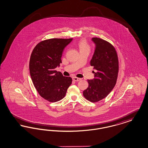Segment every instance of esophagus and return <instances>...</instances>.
<instances>
[{"mask_svg": "<svg viewBox=\"0 0 148 148\" xmlns=\"http://www.w3.org/2000/svg\"><path fill=\"white\" fill-rule=\"evenodd\" d=\"M73 80H74V81H76V82H78V81H80L82 79L81 78H79V77H72Z\"/></svg>", "mask_w": 148, "mask_h": 148, "instance_id": "1", "label": "esophagus"}]
</instances>
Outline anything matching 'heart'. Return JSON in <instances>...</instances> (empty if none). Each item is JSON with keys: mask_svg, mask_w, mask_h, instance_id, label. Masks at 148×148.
Returning <instances> with one entry per match:
<instances>
[{"mask_svg": "<svg viewBox=\"0 0 148 148\" xmlns=\"http://www.w3.org/2000/svg\"><path fill=\"white\" fill-rule=\"evenodd\" d=\"M78 47L80 50V51H90V47L85 40H81L78 42Z\"/></svg>", "mask_w": 148, "mask_h": 148, "instance_id": "heart-1", "label": "heart"}]
</instances>
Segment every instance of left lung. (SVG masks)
Instances as JSON below:
<instances>
[{
  "instance_id": "left-lung-1",
  "label": "left lung",
  "mask_w": 148,
  "mask_h": 148,
  "mask_svg": "<svg viewBox=\"0 0 148 148\" xmlns=\"http://www.w3.org/2000/svg\"><path fill=\"white\" fill-rule=\"evenodd\" d=\"M95 50L90 60L94 78L88 80L89 86L83 91L85 98L97 102L112 92L116 83L119 63L116 51L113 45L99 38H92Z\"/></svg>"
}]
</instances>
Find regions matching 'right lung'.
I'll return each mask as SVG.
<instances>
[{
  "label": "right lung",
  "mask_w": 148,
  "mask_h": 148,
  "mask_svg": "<svg viewBox=\"0 0 148 148\" xmlns=\"http://www.w3.org/2000/svg\"><path fill=\"white\" fill-rule=\"evenodd\" d=\"M73 39H50L38 43L32 51L29 71L33 84L40 95L50 102H56L65 96L72 82L56 71L62 63L64 49Z\"/></svg>",
  "instance_id": "add662e5"
}]
</instances>
